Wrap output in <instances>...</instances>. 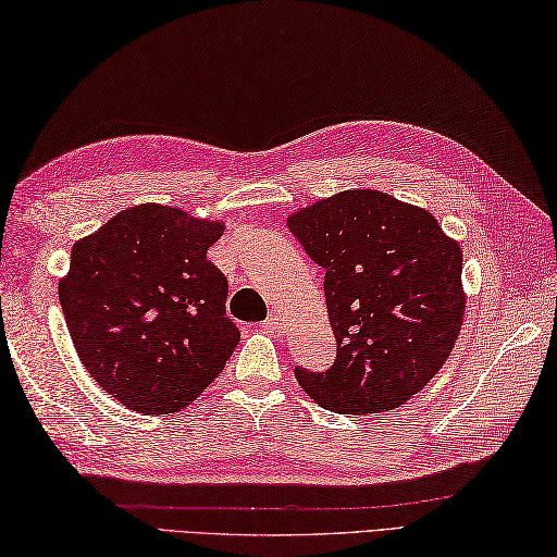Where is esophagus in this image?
<instances>
[{"label": "esophagus", "mask_w": 557, "mask_h": 557, "mask_svg": "<svg viewBox=\"0 0 557 557\" xmlns=\"http://www.w3.org/2000/svg\"><path fill=\"white\" fill-rule=\"evenodd\" d=\"M264 329L271 331V333H281V329H283L281 317H278V314H269L267 321H264Z\"/></svg>", "instance_id": "esophagus-1"}]
</instances>
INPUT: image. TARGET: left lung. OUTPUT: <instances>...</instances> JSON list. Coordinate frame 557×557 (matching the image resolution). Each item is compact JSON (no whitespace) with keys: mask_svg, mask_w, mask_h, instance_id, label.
<instances>
[{"mask_svg":"<svg viewBox=\"0 0 557 557\" xmlns=\"http://www.w3.org/2000/svg\"><path fill=\"white\" fill-rule=\"evenodd\" d=\"M288 228L326 269L336 362L295 369L305 393L341 414H376L434 379L460 336L467 293L462 247L424 207L350 188L288 216Z\"/></svg>","mask_w":557,"mask_h":557,"instance_id":"1","label":"left lung"}]
</instances>
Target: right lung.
Segmentation results:
<instances>
[{"instance_id":"obj_1","label":"right lung","mask_w":557,"mask_h":557,"mask_svg":"<svg viewBox=\"0 0 557 557\" xmlns=\"http://www.w3.org/2000/svg\"><path fill=\"white\" fill-rule=\"evenodd\" d=\"M224 228L145 202L73 245L59 281L71 341L88 374L128 410H183L236 350L228 281L207 259Z\"/></svg>"}]
</instances>
